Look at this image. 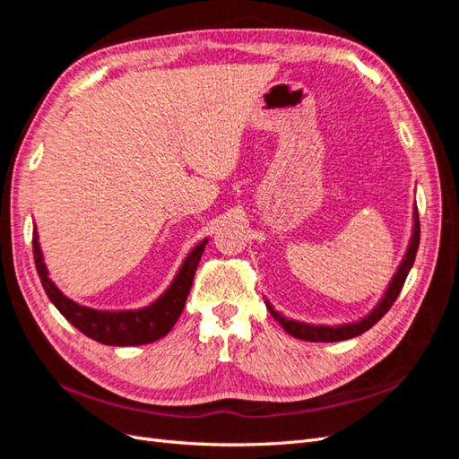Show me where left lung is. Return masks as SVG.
Segmentation results:
<instances>
[{"instance_id":"8db88e82","label":"left lung","mask_w":459,"mask_h":459,"mask_svg":"<svg viewBox=\"0 0 459 459\" xmlns=\"http://www.w3.org/2000/svg\"><path fill=\"white\" fill-rule=\"evenodd\" d=\"M420 233H421V228H420V214H418V211H415L413 238H411L410 248H408V253H406V258H404V262L400 264V268H398V272H396V275H394V280H393L391 285H388L383 300L379 302V307L375 308L366 319H362V322L351 324V325H337V327L307 325V324L293 322V319H285L281 314H277V312L270 307V304H268L270 314L273 316V319H277V322L281 324V327L289 333V335H293L295 339H300V341H310V342H335V341H346V339H352V337L362 335V333H366L369 327H373L388 310H391L394 300L398 299L402 287H404L408 272H410V268L413 266L415 253H418V248H420Z\"/></svg>"}]
</instances>
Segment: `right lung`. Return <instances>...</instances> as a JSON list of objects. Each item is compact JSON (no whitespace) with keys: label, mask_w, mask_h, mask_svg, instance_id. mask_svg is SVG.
Instances as JSON below:
<instances>
[{"label":"right lung","mask_w":459,"mask_h":459,"mask_svg":"<svg viewBox=\"0 0 459 459\" xmlns=\"http://www.w3.org/2000/svg\"><path fill=\"white\" fill-rule=\"evenodd\" d=\"M204 245L206 239L193 248L169 290H166L159 300L152 302L151 307L128 312H100L80 307V304L66 299L61 290L49 281L44 262H41L36 231L32 235V253L36 270L41 285H44L46 295L55 304V308H57L78 331L84 333V335L97 342L110 346L147 344L162 339L166 333L174 327L179 314H182L186 307V300L193 285V275L197 272Z\"/></svg>","instance_id":"right-lung-1"}]
</instances>
